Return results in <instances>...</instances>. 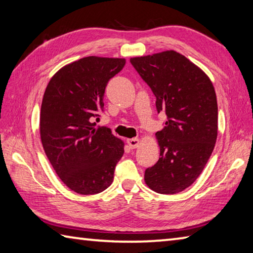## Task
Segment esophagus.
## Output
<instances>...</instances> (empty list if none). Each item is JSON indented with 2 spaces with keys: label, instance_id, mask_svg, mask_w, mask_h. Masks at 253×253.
Here are the masks:
<instances>
[{
  "label": "esophagus",
  "instance_id": "34e87169",
  "mask_svg": "<svg viewBox=\"0 0 253 253\" xmlns=\"http://www.w3.org/2000/svg\"><path fill=\"white\" fill-rule=\"evenodd\" d=\"M127 144L129 145V147L131 149H135L137 147L139 146L140 144V140L138 138H130V139H127Z\"/></svg>",
  "mask_w": 253,
  "mask_h": 253
}]
</instances>
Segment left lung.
Masks as SVG:
<instances>
[{
    "mask_svg": "<svg viewBox=\"0 0 253 253\" xmlns=\"http://www.w3.org/2000/svg\"><path fill=\"white\" fill-rule=\"evenodd\" d=\"M156 96L167 122L156 132L160 155L145 171V182L158 194H178L204 170L218 136V105L208 75L182 54L165 50L130 58Z\"/></svg>",
    "mask_w": 253,
    "mask_h": 253,
    "instance_id": "left-lung-1",
    "label": "left lung"
}]
</instances>
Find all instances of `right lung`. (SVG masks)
I'll return each mask as SVG.
<instances>
[{"label":"right lung","mask_w":253,"mask_h":253,"mask_svg":"<svg viewBox=\"0 0 253 253\" xmlns=\"http://www.w3.org/2000/svg\"><path fill=\"white\" fill-rule=\"evenodd\" d=\"M125 58L87 56L67 64L48 82L43 96L40 134L55 172L71 190L95 195L112 185L124 141L91 117L104 107L108 81Z\"/></svg>","instance_id":"1"}]
</instances>
